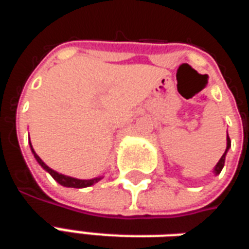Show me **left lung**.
Returning <instances> with one entry per match:
<instances>
[{
  "label": "left lung",
  "mask_w": 249,
  "mask_h": 249,
  "mask_svg": "<svg viewBox=\"0 0 249 249\" xmlns=\"http://www.w3.org/2000/svg\"><path fill=\"white\" fill-rule=\"evenodd\" d=\"M231 148V140L230 137H227V149H225V152L223 153V156H221V159L219 160V162L216 164V167H214L213 172L214 175H219L220 172H221V169H223V167H224V162H225V156H227V152H228V149Z\"/></svg>",
  "instance_id": "obj_1"
}]
</instances>
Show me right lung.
Masks as SVG:
<instances>
[{
	"instance_id": "add662e5",
	"label": "right lung",
	"mask_w": 249,
	"mask_h": 249,
	"mask_svg": "<svg viewBox=\"0 0 249 249\" xmlns=\"http://www.w3.org/2000/svg\"><path fill=\"white\" fill-rule=\"evenodd\" d=\"M29 144H30V141H29ZM30 148H32V152H33V155H35L37 162H38L41 167L45 169L46 172L51 173L52 178H54V180H56L58 184H61L62 187L87 188V187H90V185H93L94 183H97V181H100V180H101V178H90V180H80V178H71V176H65V175H61V173H58V172H56V171H53L52 168L48 167L45 162L41 160L40 156H38V155H37V153L35 152V149H33L32 144H30Z\"/></svg>"
}]
</instances>
